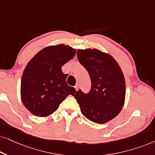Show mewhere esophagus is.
<instances>
[{
	"instance_id": "obj_1",
	"label": "esophagus",
	"mask_w": 155,
	"mask_h": 155,
	"mask_svg": "<svg viewBox=\"0 0 155 155\" xmlns=\"http://www.w3.org/2000/svg\"><path fill=\"white\" fill-rule=\"evenodd\" d=\"M75 89L76 91L78 90V84H76V85L75 86Z\"/></svg>"
}]
</instances>
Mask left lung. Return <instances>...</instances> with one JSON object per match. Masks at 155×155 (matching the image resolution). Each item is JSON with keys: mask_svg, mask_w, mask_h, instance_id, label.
<instances>
[{"mask_svg": "<svg viewBox=\"0 0 155 155\" xmlns=\"http://www.w3.org/2000/svg\"><path fill=\"white\" fill-rule=\"evenodd\" d=\"M77 56L90 74L92 87L88 94L80 90L74 97L87 119L105 124L115 118L124 105L126 80L122 70L113 56L97 48L78 49Z\"/></svg>", "mask_w": 155, "mask_h": 155, "instance_id": "8db88e82", "label": "left lung"}]
</instances>
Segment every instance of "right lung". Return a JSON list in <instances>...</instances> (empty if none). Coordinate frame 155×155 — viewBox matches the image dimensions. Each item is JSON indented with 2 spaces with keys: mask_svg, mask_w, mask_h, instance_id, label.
<instances>
[{
  "mask_svg": "<svg viewBox=\"0 0 155 155\" xmlns=\"http://www.w3.org/2000/svg\"><path fill=\"white\" fill-rule=\"evenodd\" d=\"M76 50L63 44L46 46L27 63L21 79L23 104L33 115L47 117L58 109L75 88L68 85L61 67L75 56Z\"/></svg>",
  "mask_w": 155,
  "mask_h": 155,
  "instance_id": "1",
  "label": "right lung"
}]
</instances>
